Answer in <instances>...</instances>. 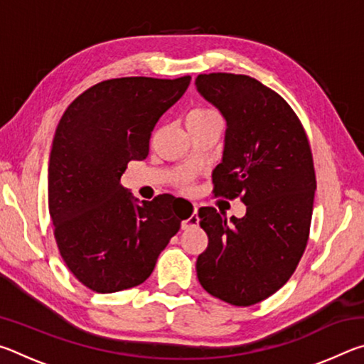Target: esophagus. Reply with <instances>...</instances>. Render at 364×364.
<instances>
[{"label":"esophagus","instance_id":"34e87169","mask_svg":"<svg viewBox=\"0 0 364 364\" xmlns=\"http://www.w3.org/2000/svg\"><path fill=\"white\" fill-rule=\"evenodd\" d=\"M197 225H199V217H197V207H194L193 215H191V217H189L188 220L183 221L181 228H183V230H189V228H194V226H197Z\"/></svg>","mask_w":364,"mask_h":364}]
</instances>
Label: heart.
<instances>
[{
    "label": "heart",
    "instance_id": "obj_1",
    "mask_svg": "<svg viewBox=\"0 0 364 364\" xmlns=\"http://www.w3.org/2000/svg\"><path fill=\"white\" fill-rule=\"evenodd\" d=\"M217 114L210 109H194L193 112L188 115V120H199V119H207V117H215Z\"/></svg>",
    "mask_w": 364,
    "mask_h": 364
}]
</instances>
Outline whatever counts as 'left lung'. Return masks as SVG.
<instances>
[{
  "label": "left lung",
  "instance_id": "1",
  "mask_svg": "<svg viewBox=\"0 0 364 364\" xmlns=\"http://www.w3.org/2000/svg\"><path fill=\"white\" fill-rule=\"evenodd\" d=\"M196 88L226 120L213 193L241 196L242 218L199 208L208 245L197 257L200 286L228 304H258L286 284L310 232L316 191L311 149L291 106L247 75L202 73Z\"/></svg>",
  "mask_w": 364,
  "mask_h": 364
}]
</instances>
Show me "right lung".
Wrapping results in <instances>:
<instances>
[{
  "instance_id": "right-lung-1",
  "label": "right lung",
  "mask_w": 364,
  "mask_h": 364,
  "mask_svg": "<svg viewBox=\"0 0 364 364\" xmlns=\"http://www.w3.org/2000/svg\"><path fill=\"white\" fill-rule=\"evenodd\" d=\"M191 77L112 78L83 91L60 117L48 167V205L60 257L91 291L139 286L181 220L170 194L139 202L120 184L130 160Z\"/></svg>"
}]
</instances>
